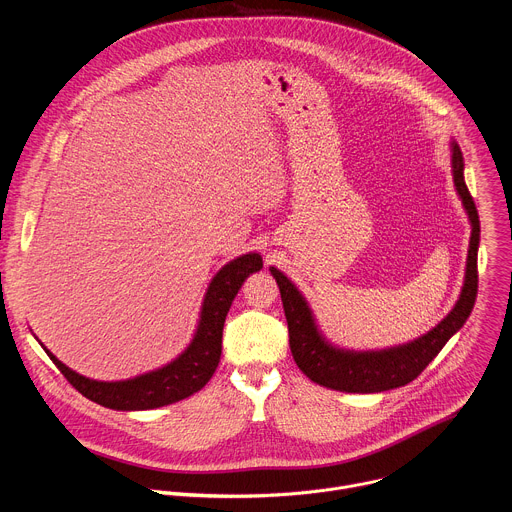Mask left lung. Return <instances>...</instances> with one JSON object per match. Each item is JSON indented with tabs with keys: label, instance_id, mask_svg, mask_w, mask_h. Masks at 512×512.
Listing matches in <instances>:
<instances>
[{
	"label": "left lung",
	"instance_id": "left-lung-1",
	"mask_svg": "<svg viewBox=\"0 0 512 512\" xmlns=\"http://www.w3.org/2000/svg\"><path fill=\"white\" fill-rule=\"evenodd\" d=\"M452 176L472 225L464 287L452 312L427 334L407 344L383 350H346L330 344L320 332L302 291L277 267H269L281 291L291 354L310 381L346 393H381L403 387L417 379L437 352L464 326L478 294L480 221L476 204L464 182V158L456 141H452Z\"/></svg>",
	"mask_w": 512,
	"mask_h": 512
}]
</instances>
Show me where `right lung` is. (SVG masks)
Here are the masks:
<instances>
[{
	"mask_svg": "<svg viewBox=\"0 0 512 512\" xmlns=\"http://www.w3.org/2000/svg\"><path fill=\"white\" fill-rule=\"evenodd\" d=\"M263 267L259 253L229 261L212 277L202 300L200 320L190 344L162 369L125 381H95L68 369L42 342L66 381L87 399L117 411L158 409L200 391L214 375L223 352V326L243 281Z\"/></svg>",
	"mask_w": 512,
	"mask_h": 512,
	"instance_id": "1",
	"label": "right lung"
}]
</instances>
